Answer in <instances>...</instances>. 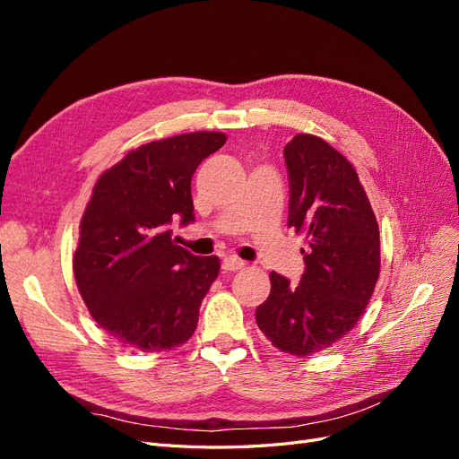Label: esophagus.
Returning a JSON list of instances; mask_svg holds the SVG:
<instances>
[{
  "label": "esophagus",
  "mask_w": 459,
  "mask_h": 459,
  "mask_svg": "<svg viewBox=\"0 0 459 459\" xmlns=\"http://www.w3.org/2000/svg\"><path fill=\"white\" fill-rule=\"evenodd\" d=\"M245 268V262L243 260H238V258H224V262H221V270L224 272H239Z\"/></svg>",
  "instance_id": "34e87169"
}]
</instances>
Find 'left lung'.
I'll return each mask as SVG.
<instances>
[{
  "instance_id": "obj_1",
  "label": "left lung",
  "mask_w": 459,
  "mask_h": 459,
  "mask_svg": "<svg viewBox=\"0 0 459 459\" xmlns=\"http://www.w3.org/2000/svg\"><path fill=\"white\" fill-rule=\"evenodd\" d=\"M289 226L304 235L299 285L272 272L256 324L281 352L312 356L341 341L366 312L381 270L379 224L349 159L312 134L285 149Z\"/></svg>"
}]
</instances>
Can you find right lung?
I'll return each instance as SVG.
<instances>
[{"instance_id": "right-lung-1", "label": "right lung", "mask_w": 459, "mask_h": 459, "mask_svg": "<svg viewBox=\"0 0 459 459\" xmlns=\"http://www.w3.org/2000/svg\"><path fill=\"white\" fill-rule=\"evenodd\" d=\"M224 143L221 132L145 143L107 169L91 189L74 280L95 322L134 351H172L197 329L220 258L193 256L172 241L169 226L195 218L191 176Z\"/></svg>"}]
</instances>
